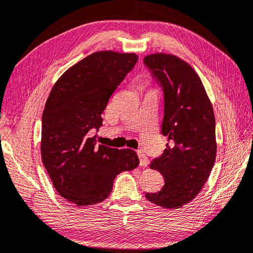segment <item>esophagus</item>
Masks as SVG:
<instances>
[{
	"label": "esophagus",
	"mask_w": 253,
	"mask_h": 253,
	"mask_svg": "<svg viewBox=\"0 0 253 253\" xmlns=\"http://www.w3.org/2000/svg\"><path fill=\"white\" fill-rule=\"evenodd\" d=\"M138 157H139V161H140V166L142 168L147 167L148 165H149V160L147 159V157L145 156V153H143L142 151H138Z\"/></svg>",
	"instance_id": "1"
}]
</instances>
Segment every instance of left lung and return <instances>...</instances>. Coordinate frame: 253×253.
Segmentation results:
<instances>
[{"label": "left lung", "mask_w": 253, "mask_h": 253, "mask_svg": "<svg viewBox=\"0 0 253 253\" xmlns=\"http://www.w3.org/2000/svg\"><path fill=\"white\" fill-rule=\"evenodd\" d=\"M143 64L162 88L165 113L161 132L172 141L150 169L165 177V186L146 199L165 209H180L199 194L214 167L216 124L200 77L185 61L155 53Z\"/></svg>", "instance_id": "8db88e82"}]
</instances>
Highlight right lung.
<instances>
[{
    "label": "right lung",
    "instance_id": "obj_1",
    "mask_svg": "<svg viewBox=\"0 0 253 253\" xmlns=\"http://www.w3.org/2000/svg\"><path fill=\"white\" fill-rule=\"evenodd\" d=\"M138 61L135 53L100 51L64 72L42 120V159L56 191L78 206L107 199L123 171L139 165L136 151L97 145L87 132L102 125L114 91Z\"/></svg>",
    "mask_w": 253,
    "mask_h": 253
}]
</instances>
